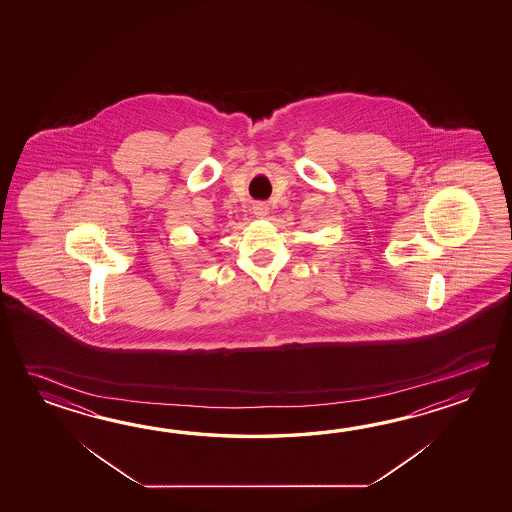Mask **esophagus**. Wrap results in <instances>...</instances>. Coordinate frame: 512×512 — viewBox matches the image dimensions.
I'll list each match as a JSON object with an SVG mask.
<instances>
[{
	"label": "esophagus",
	"instance_id": "obj_1",
	"mask_svg": "<svg viewBox=\"0 0 512 512\" xmlns=\"http://www.w3.org/2000/svg\"><path fill=\"white\" fill-rule=\"evenodd\" d=\"M254 214H256V218H265L269 214V207L265 203H258V205H254Z\"/></svg>",
	"mask_w": 512,
	"mask_h": 512
}]
</instances>
